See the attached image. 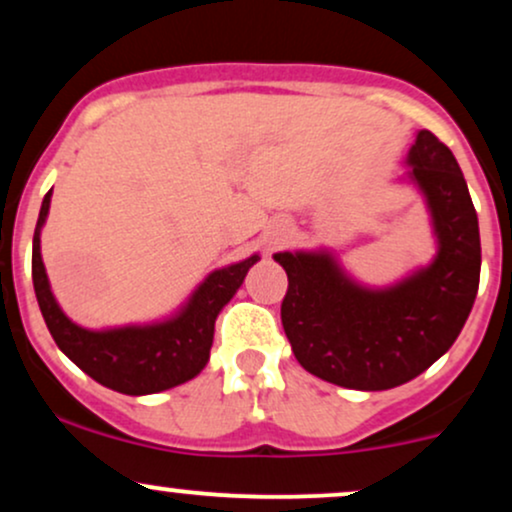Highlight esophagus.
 I'll return each instance as SVG.
<instances>
[{"label": "esophagus", "instance_id": "obj_1", "mask_svg": "<svg viewBox=\"0 0 512 512\" xmlns=\"http://www.w3.org/2000/svg\"><path fill=\"white\" fill-rule=\"evenodd\" d=\"M284 238H286V231H284V228H279V231H274V236L269 238V243H272V245H279L281 240H284Z\"/></svg>", "mask_w": 512, "mask_h": 512}]
</instances>
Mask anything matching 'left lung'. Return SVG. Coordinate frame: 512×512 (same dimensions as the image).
<instances>
[{
    "label": "left lung",
    "instance_id": "obj_1",
    "mask_svg": "<svg viewBox=\"0 0 512 512\" xmlns=\"http://www.w3.org/2000/svg\"><path fill=\"white\" fill-rule=\"evenodd\" d=\"M404 180L424 197L433 260L390 286L354 279L330 248L276 252L289 291L281 325L298 363L339 387L390 390L431 368L455 344L479 289V221L452 151L416 132Z\"/></svg>",
    "mask_w": 512,
    "mask_h": 512
}]
</instances>
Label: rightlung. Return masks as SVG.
I'll return each instance as SVG.
<instances>
[{
  "label": "right lung",
  "mask_w": 512,
  "mask_h": 512,
  "mask_svg": "<svg viewBox=\"0 0 512 512\" xmlns=\"http://www.w3.org/2000/svg\"><path fill=\"white\" fill-rule=\"evenodd\" d=\"M50 199L52 190L45 195L35 223L33 289L45 325L62 354L96 383L122 395H156L197 378L209 361L216 317L236 296L252 264L260 262V255L255 252L245 260L214 269L190 298L163 320L88 330L64 315L40 255V233L48 221Z\"/></svg>",
  "instance_id": "add662e5"
}]
</instances>
